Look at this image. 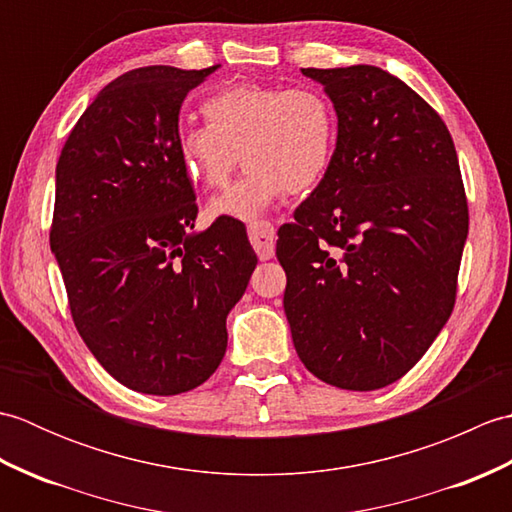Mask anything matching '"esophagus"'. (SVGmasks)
<instances>
[{
  "instance_id": "obj_1",
  "label": "esophagus",
  "mask_w": 512,
  "mask_h": 512,
  "mask_svg": "<svg viewBox=\"0 0 512 512\" xmlns=\"http://www.w3.org/2000/svg\"><path fill=\"white\" fill-rule=\"evenodd\" d=\"M248 239L253 244L257 257L266 262L275 255V226L270 222H253L248 226Z\"/></svg>"
}]
</instances>
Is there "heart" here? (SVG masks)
Listing matches in <instances>:
<instances>
[{
  "instance_id": "heart-1",
  "label": "heart",
  "mask_w": 512,
  "mask_h": 512,
  "mask_svg": "<svg viewBox=\"0 0 512 512\" xmlns=\"http://www.w3.org/2000/svg\"><path fill=\"white\" fill-rule=\"evenodd\" d=\"M200 110L206 125H180L176 134L184 173L206 189H222L239 156L246 165L206 209L217 220H255L288 191L317 187L332 165L336 112L310 85L239 83L211 94Z\"/></svg>"
}]
</instances>
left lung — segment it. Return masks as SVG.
Here are the masks:
<instances>
[{
    "label": "left lung",
    "instance_id": "8db88e82",
    "mask_svg": "<svg viewBox=\"0 0 512 512\" xmlns=\"http://www.w3.org/2000/svg\"><path fill=\"white\" fill-rule=\"evenodd\" d=\"M330 96L332 165L279 228L292 343L323 383L372 391L416 365L449 321L469 233L447 125L374 65L303 68Z\"/></svg>",
    "mask_w": 512,
    "mask_h": 512
}]
</instances>
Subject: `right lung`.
Here are the masks:
<instances>
[{
  "label": "right lung",
  "instance_id": "add662e5",
  "mask_svg": "<svg viewBox=\"0 0 512 512\" xmlns=\"http://www.w3.org/2000/svg\"><path fill=\"white\" fill-rule=\"evenodd\" d=\"M217 68L118 76L57 162L50 248L74 325L105 372L140 394L176 396L215 372L257 264L237 222L193 231L198 204L176 149L182 101Z\"/></svg>",
  "mask_w": 512,
  "mask_h": 512
}]
</instances>
